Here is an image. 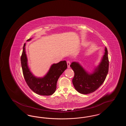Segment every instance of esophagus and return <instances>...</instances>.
Instances as JSON below:
<instances>
[{
  "instance_id": "34e87169",
  "label": "esophagus",
  "mask_w": 126,
  "mask_h": 126,
  "mask_svg": "<svg viewBox=\"0 0 126 126\" xmlns=\"http://www.w3.org/2000/svg\"><path fill=\"white\" fill-rule=\"evenodd\" d=\"M66 63H67V67L69 68L70 67V62L69 61H67Z\"/></svg>"
}]
</instances>
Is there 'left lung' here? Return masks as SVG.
I'll use <instances>...</instances> for the list:
<instances>
[{"label":"left lung","mask_w":126,"mask_h":126,"mask_svg":"<svg viewBox=\"0 0 126 126\" xmlns=\"http://www.w3.org/2000/svg\"><path fill=\"white\" fill-rule=\"evenodd\" d=\"M109 61L108 50L105 53L102 61L94 72L89 74L77 62H72L70 67L74 72L72 83L76 90L80 94H87L98 89L105 81L109 71Z\"/></svg>","instance_id":"obj_1"}]
</instances>
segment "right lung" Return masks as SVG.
<instances>
[{
  "label": "right lung",
  "instance_id": "right-lung-1",
  "mask_svg": "<svg viewBox=\"0 0 126 126\" xmlns=\"http://www.w3.org/2000/svg\"><path fill=\"white\" fill-rule=\"evenodd\" d=\"M31 40V39H29L27 41ZM25 46V43L23 46L21 63L25 82L30 89L37 94L45 96L52 95L56 89L58 79L67 67L66 61H61L58 63L53 64L44 78H36L30 72L27 66Z\"/></svg>",
  "mask_w": 126,
  "mask_h": 126
}]
</instances>
